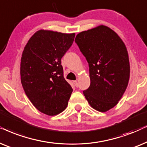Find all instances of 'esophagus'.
I'll return each mask as SVG.
<instances>
[{
    "instance_id": "obj_1",
    "label": "esophagus",
    "mask_w": 147,
    "mask_h": 147,
    "mask_svg": "<svg viewBox=\"0 0 147 147\" xmlns=\"http://www.w3.org/2000/svg\"><path fill=\"white\" fill-rule=\"evenodd\" d=\"M73 83L75 84V85L76 86V87H79V83H78V81H73Z\"/></svg>"
}]
</instances>
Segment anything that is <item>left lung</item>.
Wrapping results in <instances>:
<instances>
[{
    "label": "left lung",
    "instance_id": "8db88e82",
    "mask_svg": "<svg viewBox=\"0 0 147 147\" xmlns=\"http://www.w3.org/2000/svg\"><path fill=\"white\" fill-rule=\"evenodd\" d=\"M75 42L89 64L91 84L84 95L93 108L105 112L118 103L128 86L130 63L126 46L104 25L82 31Z\"/></svg>",
    "mask_w": 147,
    "mask_h": 147
}]
</instances>
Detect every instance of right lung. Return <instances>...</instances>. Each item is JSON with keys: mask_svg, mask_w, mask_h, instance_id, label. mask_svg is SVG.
<instances>
[{"mask_svg": "<svg viewBox=\"0 0 147 147\" xmlns=\"http://www.w3.org/2000/svg\"><path fill=\"white\" fill-rule=\"evenodd\" d=\"M75 36V34L38 31L23 52L20 68L23 88L33 105L48 116L64 111L72 92L64 78L61 58Z\"/></svg>", "mask_w": 147, "mask_h": 147, "instance_id": "1", "label": "right lung"}]
</instances>
